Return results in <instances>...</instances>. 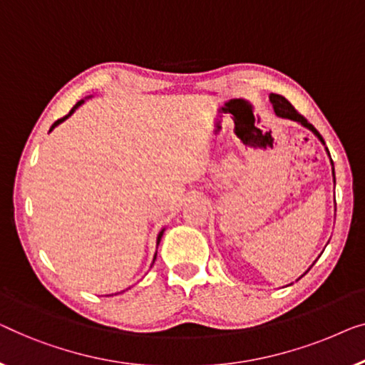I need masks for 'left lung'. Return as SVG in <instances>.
Segmentation results:
<instances>
[{
  "mask_svg": "<svg viewBox=\"0 0 365 365\" xmlns=\"http://www.w3.org/2000/svg\"><path fill=\"white\" fill-rule=\"evenodd\" d=\"M269 101H271V104H273V107H274L276 115L283 117V119H291V120L299 122V124H302L304 127H307V129H309V130L314 132L316 135L319 137V140H321L322 143H324V138H322L321 133L314 129V125L309 124V122L306 120V117L301 115L299 112H297V110L294 109V107L291 106V102L287 101L286 97L279 96V94H271V96H269ZM327 153H329V150H327ZM332 173H334V168H332Z\"/></svg>",
  "mask_w": 365,
  "mask_h": 365,
  "instance_id": "1",
  "label": "left lung"
}]
</instances>
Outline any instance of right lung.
<instances>
[{
    "instance_id": "add662e5",
    "label": "right lung",
    "mask_w": 365,
    "mask_h": 365,
    "mask_svg": "<svg viewBox=\"0 0 365 365\" xmlns=\"http://www.w3.org/2000/svg\"><path fill=\"white\" fill-rule=\"evenodd\" d=\"M82 102H84V101H79V102H78V104H76V106L73 107V109H71V110H69V114H68V115L61 117V119H58V120H56V122H54V124H53V127H51V129H49V132H51V130H53L56 125H59V124H61V122H63V120H66V119H68V117H69L71 114H73V112H74L76 109H78V107H79V106L82 104ZM162 235H163V230H162V232H160V233H158V236H157V243H160V240H162ZM155 258H157V255H155ZM155 258H153V261H155Z\"/></svg>"
}]
</instances>
